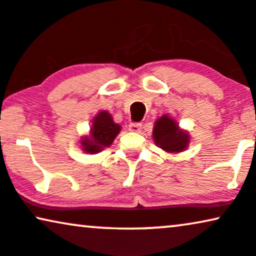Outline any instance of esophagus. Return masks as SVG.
I'll list each match as a JSON object with an SVG mask.
<instances>
[{
    "mask_svg": "<svg viewBox=\"0 0 256 256\" xmlns=\"http://www.w3.org/2000/svg\"><path fill=\"white\" fill-rule=\"evenodd\" d=\"M142 130V124H130L128 125V131L131 132H140Z\"/></svg>",
    "mask_w": 256,
    "mask_h": 256,
    "instance_id": "esophagus-1",
    "label": "esophagus"
}]
</instances>
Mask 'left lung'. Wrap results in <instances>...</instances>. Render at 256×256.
Instances as JSON below:
<instances>
[{
    "label": "left lung",
    "instance_id": "8db88e82",
    "mask_svg": "<svg viewBox=\"0 0 256 256\" xmlns=\"http://www.w3.org/2000/svg\"><path fill=\"white\" fill-rule=\"evenodd\" d=\"M152 138L154 144L168 154H178L186 150L190 143V134L178 126V122L169 114H163L154 122Z\"/></svg>",
    "mask_w": 256,
    "mask_h": 256
}]
</instances>
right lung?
<instances>
[{
	"instance_id": "right-lung-1",
	"label": "right lung",
	"mask_w": 256,
	"mask_h": 256,
	"mask_svg": "<svg viewBox=\"0 0 256 256\" xmlns=\"http://www.w3.org/2000/svg\"><path fill=\"white\" fill-rule=\"evenodd\" d=\"M122 130V126L114 122L108 111H100L93 118L88 134L80 138L82 150L85 154H96L108 148Z\"/></svg>"
}]
</instances>
